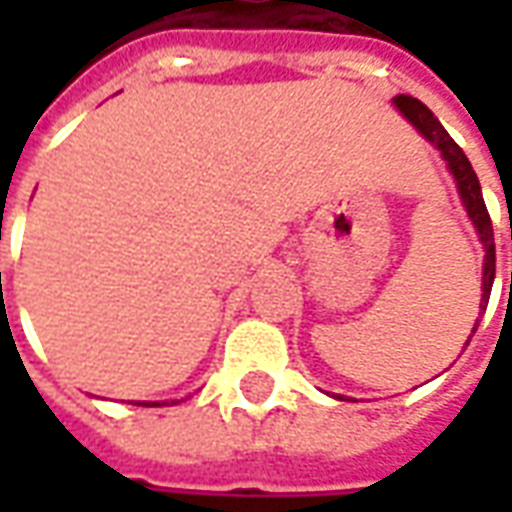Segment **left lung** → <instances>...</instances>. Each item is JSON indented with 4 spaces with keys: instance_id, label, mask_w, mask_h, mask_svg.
<instances>
[{
    "instance_id": "obj_1",
    "label": "left lung",
    "mask_w": 512,
    "mask_h": 512,
    "mask_svg": "<svg viewBox=\"0 0 512 512\" xmlns=\"http://www.w3.org/2000/svg\"><path fill=\"white\" fill-rule=\"evenodd\" d=\"M392 104L400 115L406 117L411 126L417 128L419 134L428 139L430 145L436 147L441 153V158L447 161V169H450V175L455 178V186H458V197H461L463 208L469 213V219H472L474 230L480 235V244L485 249L483 257V299H480V315L488 307V299H491V288H494V274H496V249H494V227H491V216H488V208H485L483 200V191H480V180L474 175L472 164H469V158L463 153L461 147L455 145V139H452L444 126L439 123V117L430 112L428 106L417 101V98H411V95H395L392 98ZM477 332V323H474L472 334ZM472 340V337H469ZM469 345V343H466ZM343 400V397H340Z\"/></svg>"
}]
</instances>
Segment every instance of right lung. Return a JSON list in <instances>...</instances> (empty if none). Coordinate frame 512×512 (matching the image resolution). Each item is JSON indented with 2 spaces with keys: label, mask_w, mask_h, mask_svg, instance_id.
<instances>
[{
  "label": "right lung",
  "mask_w": 512,
  "mask_h": 512,
  "mask_svg": "<svg viewBox=\"0 0 512 512\" xmlns=\"http://www.w3.org/2000/svg\"><path fill=\"white\" fill-rule=\"evenodd\" d=\"M172 403H180V400H145V403H136V406H172Z\"/></svg>",
  "instance_id": "1"
}]
</instances>
